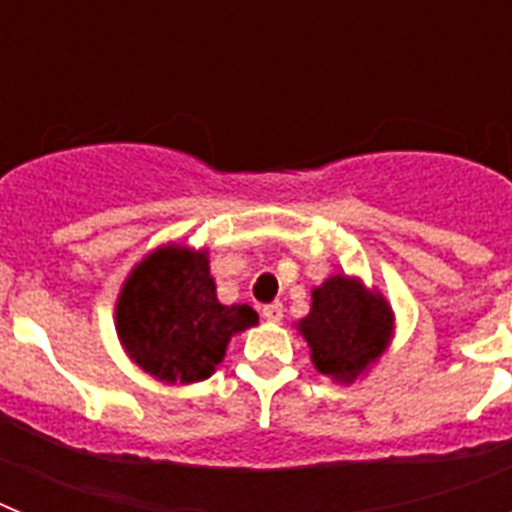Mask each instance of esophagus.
<instances>
[{
	"label": "esophagus",
	"instance_id": "1",
	"mask_svg": "<svg viewBox=\"0 0 512 512\" xmlns=\"http://www.w3.org/2000/svg\"><path fill=\"white\" fill-rule=\"evenodd\" d=\"M261 315H264L266 323H279V320L284 318L282 302H269V305H264V310H261Z\"/></svg>",
	"mask_w": 512,
	"mask_h": 512
}]
</instances>
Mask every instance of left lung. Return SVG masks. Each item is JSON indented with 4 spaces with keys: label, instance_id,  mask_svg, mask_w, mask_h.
Returning <instances> with one entry per match:
<instances>
[{
    "label": "left lung",
    "instance_id": "8db88e82",
    "mask_svg": "<svg viewBox=\"0 0 512 512\" xmlns=\"http://www.w3.org/2000/svg\"><path fill=\"white\" fill-rule=\"evenodd\" d=\"M390 302L361 279L336 274L312 289V305L297 330L310 346L312 364L325 377L351 384L392 341Z\"/></svg>",
    "mask_w": 512,
    "mask_h": 512
}]
</instances>
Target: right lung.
<instances>
[{"mask_svg":"<svg viewBox=\"0 0 512 512\" xmlns=\"http://www.w3.org/2000/svg\"><path fill=\"white\" fill-rule=\"evenodd\" d=\"M256 323L253 307L217 300L207 251L176 243L135 264L115 307L122 348L143 372L166 384L210 377L230 338Z\"/></svg>","mask_w":512,"mask_h":512,"instance_id":"right-lung-1","label":"right lung"}]
</instances>
